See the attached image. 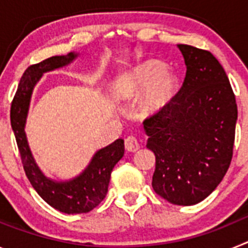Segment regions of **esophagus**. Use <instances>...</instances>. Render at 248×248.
<instances>
[{"label":"esophagus","mask_w":248,"mask_h":248,"mask_svg":"<svg viewBox=\"0 0 248 248\" xmlns=\"http://www.w3.org/2000/svg\"><path fill=\"white\" fill-rule=\"evenodd\" d=\"M140 148V144L139 141H138V139L135 137H128L125 139V149L128 151H131V153H134V151H137L138 149Z\"/></svg>","instance_id":"esophagus-1"}]
</instances>
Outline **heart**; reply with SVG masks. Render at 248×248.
<instances>
[{"label": "heart", "mask_w": 248, "mask_h": 248, "mask_svg": "<svg viewBox=\"0 0 248 248\" xmlns=\"http://www.w3.org/2000/svg\"><path fill=\"white\" fill-rule=\"evenodd\" d=\"M176 89V77L166 71L165 64L154 59L140 63L133 71L124 74L115 87L118 95L128 99L139 97L146 91L143 108L149 113L164 108L172 99Z\"/></svg>", "instance_id": "heart-1"}]
</instances>
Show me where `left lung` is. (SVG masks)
<instances>
[{
  "mask_svg": "<svg viewBox=\"0 0 248 248\" xmlns=\"http://www.w3.org/2000/svg\"><path fill=\"white\" fill-rule=\"evenodd\" d=\"M186 64L180 91L144 120L154 151L153 189L190 206L217 187L233 154L237 104L222 65L209 50L179 45Z\"/></svg>",
  "mask_w": 248,
  "mask_h": 248,
  "instance_id": "obj_1",
  "label": "left lung"
}]
</instances>
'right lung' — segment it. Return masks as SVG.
<instances>
[{"label": "right lung", "mask_w": 248, "mask_h": 248, "mask_svg": "<svg viewBox=\"0 0 248 248\" xmlns=\"http://www.w3.org/2000/svg\"><path fill=\"white\" fill-rule=\"evenodd\" d=\"M76 57V53L54 56L30 65L19 80L10 113L11 126L16 137L26 176L48 205L69 215L85 214L102 202L108 191L111 170L124 155V140H115L113 144L95 153L88 168L79 176L62 183L46 177L31 154L25 133V124L33 87L43 73L71 63Z\"/></svg>", "instance_id": "obj_1"}]
</instances>
